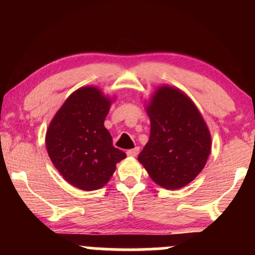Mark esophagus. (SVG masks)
Wrapping results in <instances>:
<instances>
[{
	"label": "esophagus",
	"instance_id": "1",
	"mask_svg": "<svg viewBox=\"0 0 255 255\" xmlns=\"http://www.w3.org/2000/svg\"><path fill=\"white\" fill-rule=\"evenodd\" d=\"M137 153H139V147H134V148H130V150L127 151V156L129 157H135L137 156Z\"/></svg>",
	"mask_w": 255,
	"mask_h": 255
}]
</instances>
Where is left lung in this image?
<instances>
[{
	"instance_id": "1",
	"label": "left lung",
	"mask_w": 255,
	"mask_h": 255,
	"mask_svg": "<svg viewBox=\"0 0 255 255\" xmlns=\"http://www.w3.org/2000/svg\"><path fill=\"white\" fill-rule=\"evenodd\" d=\"M151 133L137 160L166 189L187 186L204 169L211 134L192 99L181 90L159 87L146 105Z\"/></svg>"
}]
</instances>
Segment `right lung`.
<instances>
[{
    "label": "right lung",
    "instance_id": "obj_1",
    "mask_svg": "<svg viewBox=\"0 0 255 255\" xmlns=\"http://www.w3.org/2000/svg\"><path fill=\"white\" fill-rule=\"evenodd\" d=\"M111 99L93 86L73 92L49 125L45 145L52 164L72 186L95 191L108 183L126 153L104 127Z\"/></svg>",
    "mask_w": 255,
    "mask_h": 255
}]
</instances>
